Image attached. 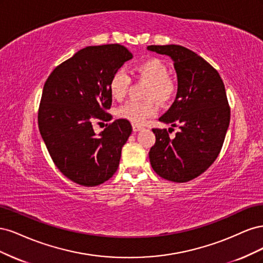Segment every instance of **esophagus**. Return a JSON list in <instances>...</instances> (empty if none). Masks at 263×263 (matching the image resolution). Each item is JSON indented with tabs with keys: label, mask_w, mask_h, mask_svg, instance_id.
Returning <instances> with one entry per match:
<instances>
[{
	"label": "esophagus",
	"mask_w": 263,
	"mask_h": 263,
	"mask_svg": "<svg viewBox=\"0 0 263 263\" xmlns=\"http://www.w3.org/2000/svg\"><path fill=\"white\" fill-rule=\"evenodd\" d=\"M140 129H142V126L137 125V124H133V132H134V133H137V132H139Z\"/></svg>",
	"instance_id": "esophagus-1"
}]
</instances>
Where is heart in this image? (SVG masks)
<instances>
[{
    "mask_svg": "<svg viewBox=\"0 0 263 263\" xmlns=\"http://www.w3.org/2000/svg\"><path fill=\"white\" fill-rule=\"evenodd\" d=\"M137 77L148 83V90L144 102L129 101L117 109V116L134 124H142L146 119L154 117L158 113L159 102H168L176 92V85L169 78V68L160 59H148L140 62L135 68ZM130 84V78L123 69L117 70L110 78L109 92L113 99L123 100Z\"/></svg>",
    "mask_w": 263,
    "mask_h": 263,
    "instance_id": "b5f03b06",
    "label": "heart"
}]
</instances>
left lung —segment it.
I'll return each mask as SVG.
<instances>
[{"label": "left lung", "instance_id": "1", "mask_svg": "<svg viewBox=\"0 0 263 263\" xmlns=\"http://www.w3.org/2000/svg\"><path fill=\"white\" fill-rule=\"evenodd\" d=\"M147 49L173 61L177 97L159 121L180 128L173 139L166 129H153L156 142L149 151L150 163L165 180L187 182L210 168L224 144L230 122L225 85L208 61L185 47L151 45Z\"/></svg>", "mask_w": 263, "mask_h": 263}]
</instances>
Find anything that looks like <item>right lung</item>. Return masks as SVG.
Returning a JSON list of instances; mask_svg holds the SVG:
<instances>
[{
    "label": "right lung",
    "instance_id": "1",
    "mask_svg": "<svg viewBox=\"0 0 263 263\" xmlns=\"http://www.w3.org/2000/svg\"><path fill=\"white\" fill-rule=\"evenodd\" d=\"M132 58L122 45L89 46L54 68L45 82L39 132L57 168L78 184H102L118 168L130 123L116 119L99 135L92 123L110 121V78Z\"/></svg>",
    "mask_w": 263,
    "mask_h": 263
}]
</instances>
